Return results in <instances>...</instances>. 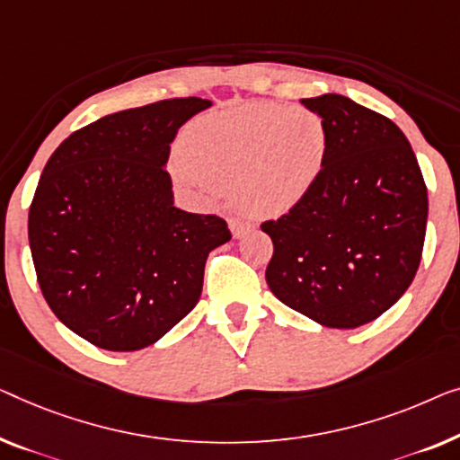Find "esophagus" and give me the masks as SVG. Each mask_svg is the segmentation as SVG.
<instances>
[{"label": "esophagus", "instance_id": "esophagus-1", "mask_svg": "<svg viewBox=\"0 0 460 460\" xmlns=\"http://www.w3.org/2000/svg\"><path fill=\"white\" fill-rule=\"evenodd\" d=\"M252 226H255V224H252L251 219H243V217H232L230 219V230H232V234H234L236 238L246 234V232H249Z\"/></svg>", "mask_w": 460, "mask_h": 460}]
</instances>
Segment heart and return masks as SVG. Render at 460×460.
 Returning a JSON list of instances; mask_svg holds the SVG:
<instances>
[{
	"label": "heart",
	"instance_id": "b5f03b06",
	"mask_svg": "<svg viewBox=\"0 0 460 460\" xmlns=\"http://www.w3.org/2000/svg\"><path fill=\"white\" fill-rule=\"evenodd\" d=\"M323 118L278 102H251L195 119L174 172L205 192L234 189L251 214L276 216L315 186L328 159Z\"/></svg>",
	"mask_w": 460,
	"mask_h": 460
}]
</instances>
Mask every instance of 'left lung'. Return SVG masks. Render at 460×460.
<instances>
[{
	"instance_id": "8db88e82",
	"label": "left lung",
	"mask_w": 460,
	"mask_h": 460,
	"mask_svg": "<svg viewBox=\"0 0 460 460\" xmlns=\"http://www.w3.org/2000/svg\"><path fill=\"white\" fill-rule=\"evenodd\" d=\"M301 103L323 118L328 159L295 208L261 224L274 243L265 279L313 322L358 328L388 311L417 274L428 186L390 118L336 93Z\"/></svg>"
}]
</instances>
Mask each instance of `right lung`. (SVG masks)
Returning a JSON list of instances; mask_svg holds the SVG:
<instances>
[{"mask_svg": "<svg viewBox=\"0 0 460 460\" xmlns=\"http://www.w3.org/2000/svg\"><path fill=\"white\" fill-rule=\"evenodd\" d=\"M211 102L164 99L78 128L51 153L29 209L37 282L66 328L105 350L159 341L195 307L224 217L174 208L181 126Z\"/></svg>", "mask_w": 460, "mask_h": 460, "instance_id": "right-lung-1", "label": "right lung"}]
</instances>
